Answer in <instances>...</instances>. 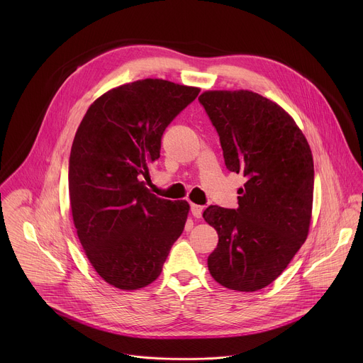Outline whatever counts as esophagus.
<instances>
[{
  "instance_id": "esophagus-1",
  "label": "esophagus",
  "mask_w": 363,
  "mask_h": 363,
  "mask_svg": "<svg viewBox=\"0 0 363 363\" xmlns=\"http://www.w3.org/2000/svg\"><path fill=\"white\" fill-rule=\"evenodd\" d=\"M202 211H203V206L196 205V203H191V213H192V216H194L195 218H201Z\"/></svg>"
}]
</instances>
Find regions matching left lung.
<instances>
[{
	"label": "left lung",
	"mask_w": 363,
	"mask_h": 363,
	"mask_svg": "<svg viewBox=\"0 0 363 363\" xmlns=\"http://www.w3.org/2000/svg\"><path fill=\"white\" fill-rule=\"evenodd\" d=\"M216 126L228 171L245 177L238 208L202 214L217 230L208 270L221 286L257 291L273 283L307 238L313 206L312 150L294 119L251 90L198 97Z\"/></svg>",
	"instance_id": "8db88e82"
}]
</instances>
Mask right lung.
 <instances>
[{"mask_svg": "<svg viewBox=\"0 0 363 363\" xmlns=\"http://www.w3.org/2000/svg\"><path fill=\"white\" fill-rule=\"evenodd\" d=\"M199 89L145 79L97 97L70 152L69 194L80 244L96 273L121 290L157 280L184 231L189 203L152 194L143 177L161 138Z\"/></svg>", "mask_w": 363, "mask_h": 363, "instance_id": "obj_1", "label": "right lung"}]
</instances>
